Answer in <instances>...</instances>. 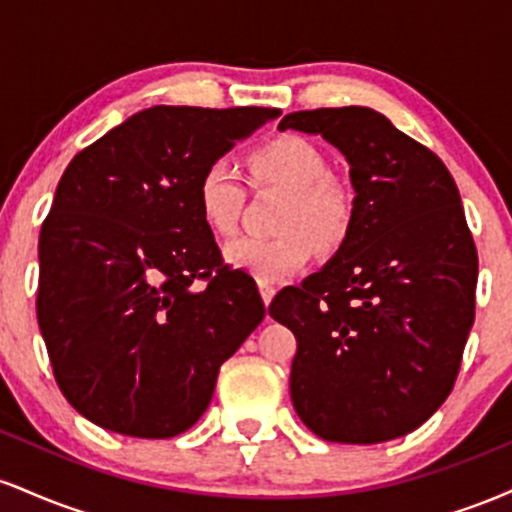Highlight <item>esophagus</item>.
Segmentation results:
<instances>
[{"label": "esophagus", "instance_id": "obj_1", "mask_svg": "<svg viewBox=\"0 0 512 512\" xmlns=\"http://www.w3.org/2000/svg\"><path fill=\"white\" fill-rule=\"evenodd\" d=\"M260 293H262L264 305H269V303H272L274 293H276V286L274 284H264V281H260Z\"/></svg>", "mask_w": 512, "mask_h": 512}]
</instances>
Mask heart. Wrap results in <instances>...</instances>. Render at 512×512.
<instances>
[{
    "label": "heart",
    "mask_w": 512,
    "mask_h": 512,
    "mask_svg": "<svg viewBox=\"0 0 512 512\" xmlns=\"http://www.w3.org/2000/svg\"><path fill=\"white\" fill-rule=\"evenodd\" d=\"M255 187H279L289 192L281 207L279 236L238 238L228 243L226 260L257 281L274 284L301 272L320 248L342 245L354 219L349 192L330 178V163L320 149L301 137H276L257 146L248 156ZM245 204V187L228 163L216 161L204 168L197 182V209L211 233L231 238L238 231Z\"/></svg>",
    "instance_id": "1"
}]
</instances>
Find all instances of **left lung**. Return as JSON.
<instances>
[{"label": "left lung", "instance_id": "1", "mask_svg": "<svg viewBox=\"0 0 512 512\" xmlns=\"http://www.w3.org/2000/svg\"><path fill=\"white\" fill-rule=\"evenodd\" d=\"M349 161L354 219L342 248L269 315L296 334L291 399L315 436L385 443L448 399L474 322L479 257L445 163L370 108L286 115Z\"/></svg>", "mask_w": 512, "mask_h": 512}]
</instances>
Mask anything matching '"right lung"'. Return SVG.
<instances>
[{
    "label": "right lung",
    "mask_w": 512,
    "mask_h": 512,
    "mask_svg": "<svg viewBox=\"0 0 512 512\" xmlns=\"http://www.w3.org/2000/svg\"><path fill=\"white\" fill-rule=\"evenodd\" d=\"M274 108L154 105L72 158L38 240V325L67 402L108 431L197 424L264 317L197 209L204 168Z\"/></svg>",
    "instance_id": "obj_1"
}]
</instances>
